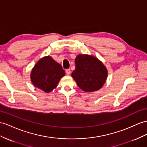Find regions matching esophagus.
Listing matches in <instances>:
<instances>
[{
    "mask_svg": "<svg viewBox=\"0 0 147 147\" xmlns=\"http://www.w3.org/2000/svg\"><path fill=\"white\" fill-rule=\"evenodd\" d=\"M70 73H71V71H70V69H66V73L67 75H69V74H70Z\"/></svg>",
    "mask_w": 147,
    "mask_h": 147,
    "instance_id": "1",
    "label": "esophagus"
}]
</instances>
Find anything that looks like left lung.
Here are the masks:
<instances>
[{
  "instance_id": "left-lung-1",
  "label": "left lung",
  "mask_w": 147,
  "mask_h": 147,
  "mask_svg": "<svg viewBox=\"0 0 147 147\" xmlns=\"http://www.w3.org/2000/svg\"><path fill=\"white\" fill-rule=\"evenodd\" d=\"M75 66L76 68L71 76L82 91L87 92L97 91L106 82L107 69L95 56L78 55L75 58Z\"/></svg>"
}]
</instances>
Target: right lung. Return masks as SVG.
I'll return each instance as SVG.
<instances>
[{
    "instance_id": "right-lung-1",
    "label": "right lung",
    "mask_w": 147,
    "mask_h": 147,
    "mask_svg": "<svg viewBox=\"0 0 147 147\" xmlns=\"http://www.w3.org/2000/svg\"><path fill=\"white\" fill-rule=\"evenodd\" d=\"M65 76L61 65L51 56L41 58L32 69L30 79L36 88L49 93L57 87L59 80Z\"/></svg>"
}]
</instances>
